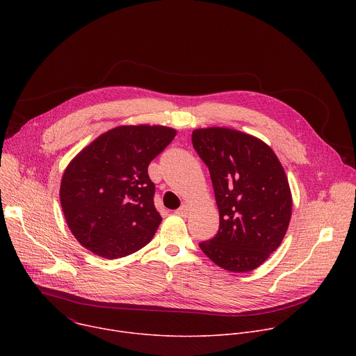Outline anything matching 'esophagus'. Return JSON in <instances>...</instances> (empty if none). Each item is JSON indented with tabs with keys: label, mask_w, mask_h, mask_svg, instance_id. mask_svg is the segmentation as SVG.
Returning a JSON list of instances; mask_svg holds the SVG:
<instances>
[{
	"label": "esophagus",
	"mask_w": 356,
	"mask_h": 356,
	"mask_svg": "<svg viewBox=\"0 0 356 356\" xmlns=\"http://www.w3.org/2000/svg\"><path fill=\"white\" fill-rule=\"evenodd\" d=\"M188 211H190V209H188V206H186V204H183L180 209H177L175 213L177 214V216H180V217H187L188 216Z\"/></svg>",
	"instance_id": "1"
}]
</instances>
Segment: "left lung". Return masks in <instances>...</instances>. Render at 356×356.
<instances>
[{"mask_svg": "<svg viewBox=\"0 0 356 356\" xmlns=\"http://www.w3.org/2000/svg\"><path fill=\"white\" fill-rule=\"evenodd\" d=\"M191 142L210 170L220 211L217 235L200 249L225 270L257 269L279 248L291 217L277 156L261 139L228 128L195 129Z\"/></svg>", "mask_w": 356, "mask_h": 356, "instance_id": "8db88e82", "label": "left lung"}]
</instances>
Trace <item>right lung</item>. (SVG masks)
Listing matches in <instances>:
<instances>
[{"mask_svg": "<svg viewBox=\"0 0 356 356\" xmlns=\"http://www.w3.org/2000/svg\"><path fill=\"white\" fill-rule=\"evenodd\" d=\"M168 127H117L70 162L60 204L76 239L95 255L122 258L154 238L162 217L147 166L173 140Z\"/></svg>", "mask_w": 356, "mask_h": 356, "instance_id": "add662e5", "label": "right lung"}]
</instances>
